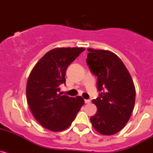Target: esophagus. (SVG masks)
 Segmentation results:
<instances>
[{
  "instance_id": "34e87169",
  "label": "esophagus",
  "mask_w": 153,
  "mask_h": 153,
  "mask_svg": "<svg viewBox=\"0 0 153 153\" xmlns=\"http://www.w3.org/2000/svg\"><path fill=\"white\" fill-rule=\"evenodd\" d=\"M90 100H85V103H90Z\"/></svg>"
}]
</instances>
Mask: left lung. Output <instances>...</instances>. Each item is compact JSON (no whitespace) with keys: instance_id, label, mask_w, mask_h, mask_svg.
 Here are the masks:
<instances>
[{"instance_id":"left-lung-1","label":"left lung","mask_w":153,"mask_h":153,"mask_svg":"<svg viewBox=\"0 0 153 153\" xmlns=\"http://www.w3.org/2000/svg\"><path fill=\"white\" fill-rule=\"evenodd\" d=\"M86 63L97 76V88L102 91L92 100L97 112L90 117L97 132L110 136L120 132L129 121L136 100V89L127 68L114 53L88 48Z\"/></svg>"}]
</instances>
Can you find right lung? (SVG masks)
<instances>
[{"instance_id": "obj_1", "label": "right lung", "mask_w": 153, "mask_h": 153, "mask_svg": "<svg viewBox=\"0 0 153 153\" xmlns=\"http://www.w3.org/2000/svg\"><path fill=\"white\" fill-rule=\"evenodd\" d=\"M83 47H59L44 55L35 64L27 82L26 94L33 117L43 127L53 132L67 129L84 104L81 97H70L59 93L65 83L69 65Z\"/></svg>"}]
</instances>
